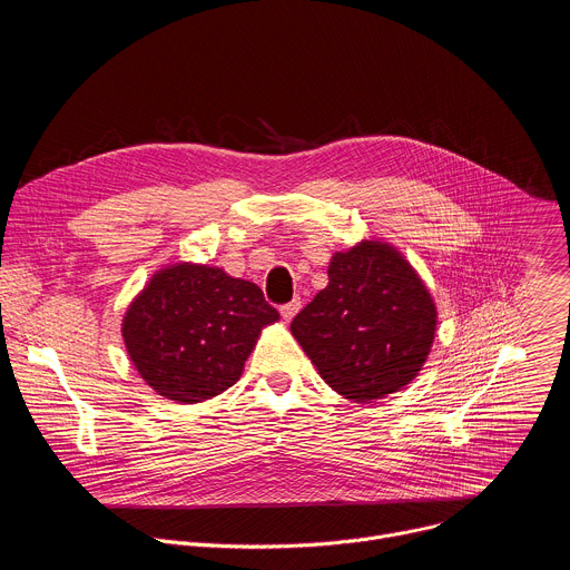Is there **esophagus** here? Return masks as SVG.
<instances>
[{
	"label": "esophagus",
	"instance_id": "esophagus-1",
	"mask_svg": "<svg viewBox=\"0 0 570 570\" xmlns=\"http://www.w3.org/2000/svg\"><path fill=\"white\" fill-rule=\"evenodd\" d=\"M302 308V302L299 299H293V302H288V304H284L282 308H279V313H282V317L286 320V322H291L295 315H297V311Z\"/></svg>",
	"mask_w": 570,
	"mask_h": 570
}]
</instances>
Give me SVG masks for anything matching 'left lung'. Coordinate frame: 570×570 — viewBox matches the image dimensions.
<instances>
[{
	"mask_svg": "<svg viewBox=\"0 0 570 570\" xmlns=\"http://www.w3.org/2000/svg\"><path fill=\"white\" fill-rule=\"evenodd\" d=\"M330 284L291 322V334L334 392L372 403L409 385L438 330L435 299L394 246L363 238L330 262Z\"/></svg>",
	"mask_w": 570,
	"mask_h": 570,
	"instance_id": "1",
	"label": "left lung"
}]
</instances>
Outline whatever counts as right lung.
<instances>
[{
    "mask_svg": "<svg viewBox=\"0 0 570 570\" xmlns=\"http://www.w3.org/2000/svg\"><path fill=\"white\" fill-rule=\"evenodd\" d=\"M277 320L257 284L178 262L135 295L121 336L146 385L176 403H200L240 379L262 330Z\"/></svg>",
    "mask_w": 570,
    "mask_h": 570,
    "instance_id": "add662e5",
    "label": "right lung"
}]
</instances>
